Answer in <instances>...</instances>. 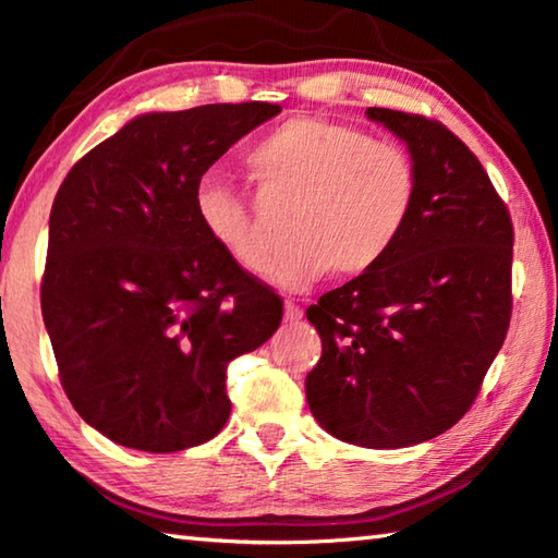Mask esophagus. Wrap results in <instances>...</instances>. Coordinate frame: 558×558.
I'll return each mask as SVG.
<instances>
[{"instance_id":"esophagus-1","label":"esophagus","mask_w":558,"mask_h":558,"mask_svg":"<svg viewBox=\"0 0 558 558\" xmlns=\"http://www.w3.org/2000/svg\"><path fill=\"white\" fill-rule=\"evenodd\" d=\"M302 319V307L295 300H286V323H300Z\"/></svg>"}]
</instances>
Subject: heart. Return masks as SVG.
<instances>
[{
  "mask_svg": "<svg viewBox=\"0 0 558 558\" xmlns=\"http://www.w3.org/2000/svg\"><path fill=\"white\" fill-rule=\"evenodd\" d=\"M270 209L292 211L295 245L270 270L282 290H305L337 270L359 278L389 256L415 204V167L403 147L342 122L295 116L245 155ZM209 239L248 272H266L280 235L233 186L204 179L194 194Z\"/></svg>",
  "mask_w": 558,
  "mask_h": 558,
  "instance_id": "obj_1",
  "label": "heart"
}]
</instances>
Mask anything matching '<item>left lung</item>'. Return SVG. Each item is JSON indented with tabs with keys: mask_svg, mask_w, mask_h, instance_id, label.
Returning <instances> with one entry per match:
<instances>
[{
	"mask_svg": "<svg viewBox=\"0 0 558 558\" xmlns=\"http://www.w3.org/2000/svg\"><path fill=\"white\" fill-rule=\"evenodd\" d=\"M366 118L409 147L415 204L379 266L307 307L323 356L305 393L329 436L405 448L456 426L502 349L514 229L480 159L446 125L389 108Z\"/></svg>",
	"mask_w": 558,
	"mask_h": 558,
	"instance_id": "1",
	"label": "left lung"
}]
</instances>
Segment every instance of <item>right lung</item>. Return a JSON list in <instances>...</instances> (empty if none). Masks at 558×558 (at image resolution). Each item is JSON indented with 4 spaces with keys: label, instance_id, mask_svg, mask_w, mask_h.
I'll return each instance as SVG.
<instances>
[{
    "label": "right lung",
    "instance_id": "add662e5",
    "mask_svg": "<svg viewBox=\"0 0 558 558\" xmlns=\"http://www.w3.org/2000/svg\"><path fill=\"white\" fill-rule=\"evenodd\" d=\"M272 102L147 112L65 174L41 315L63 391L125 448L202 446L231 413L226 366L280 327L282 300L216 245L194 194Z\"/></svg>",
    "mask_w": 558,
    "mask_h": 558
}]
</instances>
